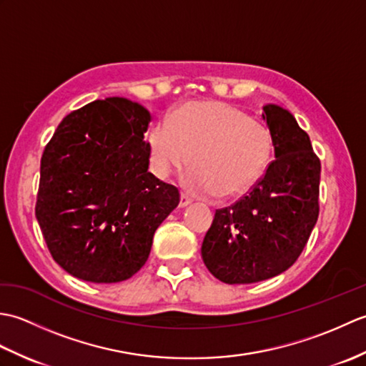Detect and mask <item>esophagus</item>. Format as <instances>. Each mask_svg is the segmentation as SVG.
<instances>
[{"mask_svg": "<svg viewBox=\"0 0 366 366\" xmlns=\"http://www.w3.org/2000/svg\"><path fill=\"white\" fill-rule=\"evenodd\" d=\"M189 204H192V198L187 195H181V199H179V207H187Z\"/></svg>", "mask_w": 366, "mask_h": 366, "instance_id": "1", "label": "esophagus"}]
</instances>
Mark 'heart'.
Returning <instances> with one entry per match:
<instances>
[{
    "label": "heart",
    "mask_w": 366,
    "mask_h": 366,
    "mask_svg": "<svg viewBox=\"0 0 366 366\" xmlns=\"http://www.w3.org/2000/svg\"><path fill=\"white\" fill-rule=\"evenodd\" d=\"M154 169L160 177L193 167L184 182L201 195L229 198L250 190L266 173L274 142L262 122L240 108L207 100L189 104L159 122L147 135Z\"/></svg>",
    "instance_id": "obj_1"
}]
</instances>
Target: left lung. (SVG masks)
<instances>
[{"instance_id": "left-lung-1", "label": "left lung", "mask_w": 366, "mask_h": 366, "mask_svg": "<svg viewBox=\"0 0 366 366\" xmlns=\"http://www.w3.org/2000/svg\"><path fill=\"white\" fill-rule=\"evenodd\" d=\"M262 121L275 160L247 197L215 212L201 256L207 270L228 285L277 277L297 261L320 214L321 162L291 112L267 104Z\"/></svg>"}]
</instances>
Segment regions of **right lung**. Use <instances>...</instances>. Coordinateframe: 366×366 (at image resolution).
<instances>
[{
    "instance_id": "1",
    "label": "right lung",
    "mask_w": 366,
    "mask_h": 366,
    "mask_svg": "<svg viewBox=\"0 0 366 366\" xmlns=\"http://www.w3.org/2000/svg\"><path fill=\"white\" fill-rule=\"evenodd\" d=\"M149 122L142 104L94 100L67 114L45 147L36 219L53 259L83 282L135 275L179 204L177 189L147 171Z\"/></svg>"
}]
</instances>
